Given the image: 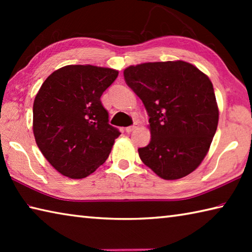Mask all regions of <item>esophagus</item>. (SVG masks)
Wrapping results in <instances>:
<instances>
[{
	"mask_svg": "<svg viewBox=\"0 0 252 252\" xmlns=\"http://www.w3.org/2000/svg\"><path fill=\"white\" fill-rule=\"evenodd\" d=\"M135 126H127V127H126V133H130V132H132V131H133L134 129H135Z\"/></svg>",
	"mask_w": 252,
	"mask_h": 252,
	"instance_id": "1",
	"label": "esophagus"
}]
</instances>
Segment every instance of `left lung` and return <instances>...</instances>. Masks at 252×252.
I'll use <instances>...</instances> for the list:
<instances>
[{
    "instance_id": "left-lung-1",
    "label": "left lung",
    "mask_w": 252,
    "mask_h": 252,
    "mask_svg": "<svg viewBox=\"0 0 252 252\" xmlns=\"http://www.w3.org/2000/svg\"><path fill=\"white\" fill-rule=\"evenodd\" d=\"M123 75L150 118L151 140L138 149L140 159L165 180L188 176L204 159L218 126L211 81L183 61L131 65Z\"/></svg>"
}]
</instances>
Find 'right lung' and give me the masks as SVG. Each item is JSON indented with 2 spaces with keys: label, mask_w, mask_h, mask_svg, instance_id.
Segmentation results:
<instances>
[{
  "label": "right lung",
  "mask_w": 252,
  "mask_h": 252,
  "mask_svg": "<svg viewBox=\"0 0 252 252\" xmlns=\"http://www.w3.org/2000/svg\"><path fill=\"white\" fill-rule=\"evenodd\" d=\"M119 72L93 65L54 71L33 104V133L52 167L72 179L90 176L103 164L120 131L109 125L100 97Z\"/></svg>",
  "instance_id": "obj_1"
}]
</instances>
